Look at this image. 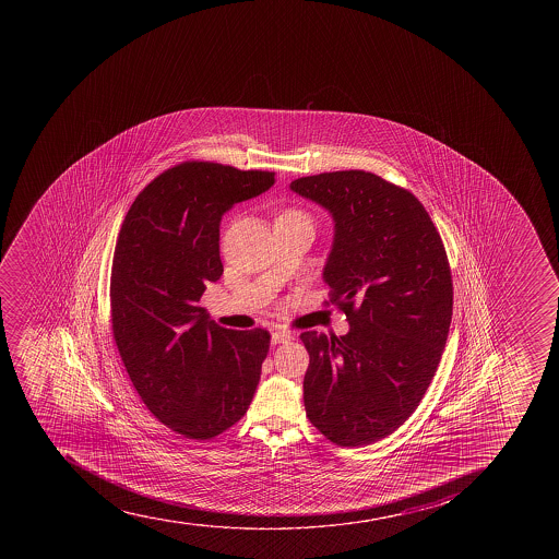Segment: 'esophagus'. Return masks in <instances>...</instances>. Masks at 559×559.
<instances>
[{
	"label": "esophagus",
	"instance_id": "esophagus-1",
	"mask_svg": "<svg viewBox=\"0 0 559 559\" xmlns=\"http://www.w3.org/2000/svg\"><path fill=\"white\" fill-rule=\"evenodd\" d=\"M292 338H294V335L289 332H284V330H276V332L271 333V343L273 344L289 343Z\"/></svg>",
	"mask_w": 559,
	"mask_h": 559
}]
</instances>
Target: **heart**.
I'll list each match as a JSON object with an SVG mask.
<instances>
[{
    "label": "heart",
    "mask_w": 559,
    "mask_h": 559,
    "mask_svg": "<svg viewBox=\"0 0 559 559\" xmlns=\"http://www.w3.org/2000/svg\"><path fill=\"white\" fill-rule=\"evenodd\" d=\"M295 213H297V211H286L284 215H295Z\"/></svg>",
    "instance_id": "heart-1"
}]
</instances>
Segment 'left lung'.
Segmentation results:
<instances>
[{"instance_id": "8db88e82", "label": "left lung", "mask_w": 559, "mask_h": 559, "mask_svg": "<svg viewBox=\"0 0 559 559\" xmlns=\"http://www.w3.org/2000/svg\"><path fill=\"white\" fill-rule=\"evenodd\" d=\"M289 189L332 215L322 278L349 322L343 337L300 335L306 414L338 447L370 444L414 414L436 376L452 322L447 251L419 200L373 173H322Z\"/></svg>"}]
</instances>
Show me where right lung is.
<instances>
[{"mask_svg": "<svg viewBox=\"0 0 559 559\" xmlns=\"http://www.w3.org/2000/svg\"><path fill=\"white\" fill-rule=\"evenodd\" d=\"M267 171L186 162L136 197L112 260V333L129 379L156 419L211 439L248 409L270 349L265 330H226L199 300L221 278L222 216L265 193Z\"/></svg>", "mask_w": 559, "mask_h": 559, "instance_id": "obj_1", "label": "right lung"}]
</instances>
